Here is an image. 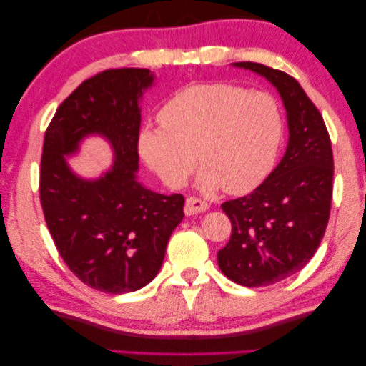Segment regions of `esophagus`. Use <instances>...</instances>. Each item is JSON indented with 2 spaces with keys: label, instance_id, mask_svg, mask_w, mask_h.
<instances>
[{
  "label": "esophagus",
  "instance_id": "obj_1",
  "mask_svg": "<svg viewBox=\"0 0 366 366\" xmlns=\"http://www.w3.org/2000/svg\"><path fill=\"white\" fill-rule=\"evenodd\" d=\"M209 208V204L204 202V199L194 198V197H188L187 198V204H184V212L187 214H197V213H203Z\"/></svg>",
  "mask_w": 366,
  "mask_h": 366
}]
</instances>
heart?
<instances>
[{
	"label": "heart",
	"mask_w": 366,
	"mask_h": 366,
	"mask_svg": "<svg viewBox=\"0 0 366 366\" xmlns=\"http://www.w3.org/2000/svg\"><path fill=\"white\" fill-rule=\"evenodd\" d=\"M163 127H144L138 149L144 163L169 188H182L197 162L194 184L202 192L223 188L242 194L273 167L283 122L269 93L227 83L193 84L159 112Z\"/></svg>",
	"instance_id": "obj_1"
}]
</instances>
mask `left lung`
<instances>
[{
    "label": "left lung",
    "mask_w": 366,
    "mask_h": 366,
    "mask_svg": "<svg viewBox=\"0 0 366 366\" xmlns=\"http://www.w3.org/2000/svg\"><path fill=\"white\" fill-rule=\"evenodd\" d=\"M232 66L272 83L287 109L282 162L253 193L222 204L232 237L218 252L219 269L243 287H268L298 273L320 247L332 207V142L322 114L293 76L252 61Z\"/></svg>",
    "instance_id": "1"
}]
</instances>
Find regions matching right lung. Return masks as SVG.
Returning <instances> with one entry per match:
<instances>
[{
  "mask_svg": "<svg viewBox=\"0 0 366 366\" xmlns=\"http://www.w3.org/2000/svg\"><path fill=\"white\" fill-rule=\"evenodd\" d=\"M154 79L144 68L99 73L59 104L44 133L39 198L48 229L68 268L104 293L137 292L152 282L184 217L182 194L138 182L139 103ZM92 136L110 144L114 164L97 179H83L67 157Z\"/></svg>",
  "mask_w": 366,
  "mask_h": 366,
  "instance_id": "1",
  "label": "right lung"
}]
</instances>
